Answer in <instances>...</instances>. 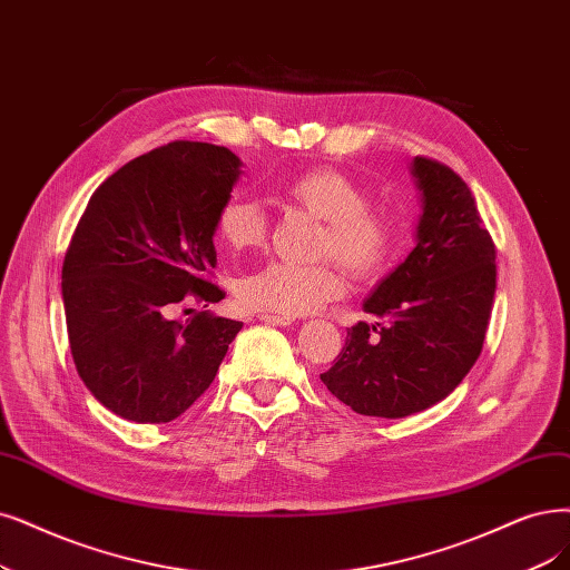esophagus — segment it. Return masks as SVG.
Here are the masks:
<instances>
[{
    "mask_svg": "<svg viewBox=\"0 0 570 570\" xmlns=\"http://www.w3.org/2000/svg\"><path fill=\"white\" fill-rule=\"evenodd\" d=\"M258 320L265 324H272V326H291L293 324L291 317H279V314H265V312L258 314Z\"/></svg>",
    "mask_w": 570,
    "mask_h": 570,
    "instance_id": "esophagus-1",
    "label": "esophagus"
}]
</instances>
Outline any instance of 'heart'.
Segmentation results:
<instances>
[{"label":"heart","mask_w":570,"mask_h":570,"mask_svg":"<svg viewBox=\"0 0 570 570\" xmlns=\"http://www.w3.org/2000/svg\"><path fill=\"white\" fill-rule=\"evenodd\" d=\"M284 197L324 220L320 256H335L356 279L381 274L392 256L390 220L368 208V193L338 168H312L284 185ZM216 235L229 250L258 248L267 237V214L250 197H229L216 218ZM345 277L333 261L298 265L269 261L237 282V301L258 312L301 317L343 296Z\"/></svg>","instance_id":"obj_1"}]
</instances>
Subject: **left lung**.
I'll use <instances>...</instances> for the list:
<instances>
[{"mask_svg":"<svg viewBox=\"0 0 570 570\" xmlns=\"http://www.w3.org/2000/svg\"><path fill=\"white\" fill-rule=\"evenodd\" d=\"M415 246L364 301L375 322L347 328L322 383L362 415L406 417L446 399L479 360L495 301V246L470 187L413 157Z\"/></svg>","mask_w":570,"mask_h":570,"instance_id":"1","label":"left lung"}]
</instances>
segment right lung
I'll list each match as a JSON object with an SVG mask.
<instances>
[{
	"label": "right lung",
	"mask_w": 570,
	"mask_h": 570,
	"mask_svg": "<svg viewBox=\"0 0 570 570\" xmlns=\"http://www.w3.org/2000/svg\"><path fill=\"white\" fill-rule=\"evenodd\" d=\"M242 176L227 147L176 140L105 180L62 263V307L77 373L98 402L134 423H171L214 383L242 322L210 309L187 322V296L208 307L225 293L216 218Z\"/></svg>",
	"instance_id": "obj_1"
}]
</instances>
